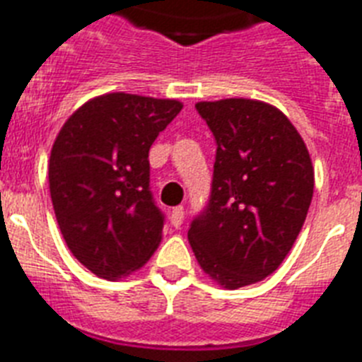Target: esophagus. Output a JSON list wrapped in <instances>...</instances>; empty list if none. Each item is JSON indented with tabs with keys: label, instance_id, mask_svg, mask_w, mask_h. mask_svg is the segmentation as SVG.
Instances as JSON below:
<instances>
[{
	"label": "esophagus",
	"instance_id": "obj_1",
	"mask_svg": "<svg viewBox=\"0 0 362 362\" xmlns=\"http://www.w3.org/2000/svg\"><path fill=\"white\" fill-rule=\"evenodd\" d=\"M183 218H185V209L181 207V205L172 209V213H170V222H172V226H174V228H181Z\"/></svg>",
	"mask_w": 362,
	"mask_h": 362
}]
</instances>
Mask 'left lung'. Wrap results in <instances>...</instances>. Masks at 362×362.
<instances>
[{
  "label": "left lung",
  "mask_w": 362,
  "mask_h": 362,
  "mask_svg": "<svg viewBox=\"0 0 362 362\" xmlns=\"http://www.w3.org/2000/svg\"><path fill=\"white\" fill-rule=\"evenodd\" d=\"M216 139L207 211L188 229L202 270L235 291L279 268L307 218L315 168L309 149L277 107L259 100L198 101Z\"/></svg>",
  "instance_id": "8db88e82"
}]
</instances>
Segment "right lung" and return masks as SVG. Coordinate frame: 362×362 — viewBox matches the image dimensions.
Returning <instances> with one entry per match:
<instances>
[{"label":"right lung","mask_w":362,"mask_h":362,"mask_svg":"<svg viewBox=\"0 0 362 362\" xmlns=\"http://www.w3.org/2000/svg\"><path fill=\"white\" fill-rule=\"evenodd\" d=\"M183 109L177 100L110 92L64 122L49 157V194L70 252L115 281L159 247L164 216L149 192V148Z\"/></svg>","instance_id":"obj_1"}]
</instances>
